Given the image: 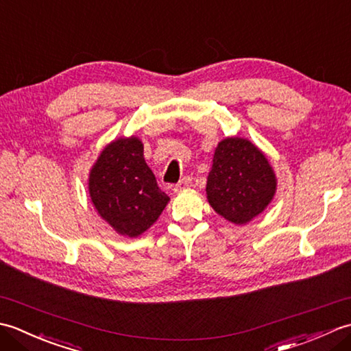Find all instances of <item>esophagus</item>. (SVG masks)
Returning <instances> with one entry per match:
<instances>
[{
    "mask_svg": "<svg viewBox=\"0 0 351 351\" xmlns=\"http://www.w3.org/2000/svg\"><path fill=\"white\" fill-rule=\"evenodd\" d=\"M191 185V178L190 176H185V178H182V180L178 182L175 187H173V191L175 193H180V191H182L184 189H187V187H190Z\"/></svg>",
    "mask_w": 351,
    "mask_h": 351,
    "instance_id": "obj_1",
    "label": "esophagus"
}]
</instances>
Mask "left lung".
<instances>
[{"mask_svg":"<svg viewBox=\"0 0 351 351\" xmlns=\"http://www.w3.org/2000/svg\"><path fill=\"white\" fill-rule=\"evenodd\" d=\"M278 180L267 156L250 140L228 137L214 151L206 199L223 219L245 225L271 202Z\"/></svg>","mask_w":351,"mask_h":351,"instance_id":"8db88e82","label":"left lung"}]
</instances>
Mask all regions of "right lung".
Listing matches in <instances>:
<instances>
[{
    "mask_svg": "<svg viewBox=\"0 0 351 351\" xmlns=\"http://www.w3.org/2000/svg\"><path fill=\"white\" fill-rule=\"evenodd\" d=\"M88 195L101 217L130 238L151 228L170 200L156 185L136 136L116 138L102 149L88 173Z\"/></svg>",
    "mask_w": 351,
    "mask_h": 351,
    "instance_id": "1",
    "label": "right lung"
}]
</instances>
